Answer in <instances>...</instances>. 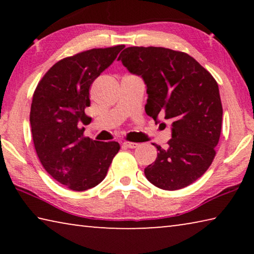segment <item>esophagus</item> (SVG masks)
Segmentation results:
<instances>
[{"label": "esophagus", "instance_id": "esophagus-1", "mask_svg": "<svg viewBox=\"0 0 254 254\" xmlns=\"http://www.w3.org/2000/svg\"><path fill=\"white\" fill-rule=\"evenodd\" d=\"M137 143L135 142H128V141H126V142H123V147L124 148H128V149H134L137 147Z\"/></svg>", "mask_w": 254, "mask_h": 254}]
</instances>
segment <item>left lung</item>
Returning <instances> with one entry per match:
<instances>
[{"label":"left lung","mask_w":254,"mask_h":254,"mask_svg":"<svg viewBox=\"0 0 254 254\" xmlns=\"http://www.w3.org/2000/svg\"><path fill=\"white\" fill-rule=\"evenodd\" d=\"M118 59L147 85L145 113L173 122L168 148L153 144L158 157L145 177L165 190L189 186L216 154L223 115L216 80L188 54L162 47H128Z\"/></svg>","instance_id":"left-lung-1"}]
</instances>
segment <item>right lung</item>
<instances>
[{"mask_svg": "<svg viewBox=\"0 0 254 254\" xmlns=\"http://www.w3.org/2000/svg\"><path fill=\"white\" fill-rule=\"evenodd\" d=\"M123 45L86 50L56 63L33 93L30 124L38 158L51 177L75 191L87 190L105 178L119 152L115 141L84 136L79 123L91 105L89 88Z\"/></svg>", "mask_w": 254, "mask_h": 254, "instance_id": "add662e5", "label": "right lung"}]
</instances>
